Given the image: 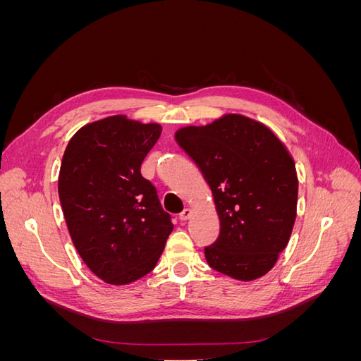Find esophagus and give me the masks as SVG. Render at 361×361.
<instances>
[{
  "mask_svg": "<svg viewBox=\"0 0 361 361\" xmlns=\"http://www.w3.org/2000/svg\"><path fill=\"white\" fill-rule=\"evenodd\" d=\"M191 215H192V211L190 209V207H187V209H183V211H182V214H180V220H182V221H187V220H190Z\"/></svg>",
  "mask_w": 361,
  "mask_h": 361,
  "instance_id": "1",
  "label": "esophagus"
}]
</instances>
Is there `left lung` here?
Wrapping results in <instances>:
<instances>
[{
	"mask_svg": "<svg viewBox=\"0 0 361 361\" xmlns=\"http://www.w3.org/2000/svg\"><path fill=\"white\" fill-rule=\"evenodd\" d=\"M180 149L211 187L220 235L204 247L207 264L236 280L274 267L297 216L298 178L286 146L264 123L227 114L176 133Z\"/></svg>",
	"mask_w": 361,
	"mask_h": 361,
	"instance_id": "8db88e82",
	"label": "left lung"
}]
</instances>
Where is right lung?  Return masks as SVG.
<instances>
[{
  "label": "right lung",
  "mask_w": 361,
  "mask_h": 361,
  "mask_svg": "<svg viewBox=\"0 0 361 361\" xmlns=\"http://www.w3.org/2000/svg\"><path fill=\"white\" fill-rule=\"evenodd\" d=\"M159 135L158 123L111 116L82 126L64 150V220L85 265L110 285L149 274L173 231L171 215L140 171Z\"/></svg>",
  "instance_id": "obj_1"
}]
</instances>
